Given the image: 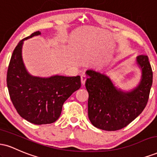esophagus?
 Wrapping results in <instances>:
<instances>
[{"instance_id":"1","label":"esophagus","mask_w":157,"mask_h":157,"mask_svg":"<svg viewBox=\"0 0 157 157\" xmlns=\"http://www.w3.org/2000/svg\"><path fill=\"white\" fill-rule=\"evenodd\" d=\"M86 79H87V77H86V75H82V76H81V83H82V85L85 84Z\"/></svg>"}]
</instances>
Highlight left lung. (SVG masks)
<instances>
[{
    "mask_svg": "<svg viewBox=\"0 0 157 157\" xmlns=\"http://www.w3.org/2000/svg\"><path fill=\"white\" fill-rule=\"evenodd\" d=\"M136 63L141 71L137 86L130 91L117 87L108 75L93 69L86 87L89 92L88 116L91 124L104 131L123 128L135 120L147 105L153 82V72L148 57L139 55Z\"/></svg>",
    "mask_w": 157,
    "mask_h": 157,
    "instance_id": "8db88e82",
    "label": "left lung"
}]
</instances>
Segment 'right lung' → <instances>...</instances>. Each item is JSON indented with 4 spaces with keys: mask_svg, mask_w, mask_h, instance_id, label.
Wrapping results in <instances>:
<instances>
[{
    "mask_svg": "<svg viewBox=\"0 0 157 157\" xmlns=\"http://www.w3.org/2000/svg\"><path fill=\"white\" fill-rule=\"evenodd\" d=\"M40 35V32H35L18 43L11 57L6 77L11 100L17 113L35 125L55 122L60 117L64 102L81 86L80 76L40 77L29 73L22 57L23 43Z\"/></svg>",
    "mask_w": 157,
    "mask_h": 157,
    "instance_id": "1",
    "label": "right lung"
}]
</instances>
